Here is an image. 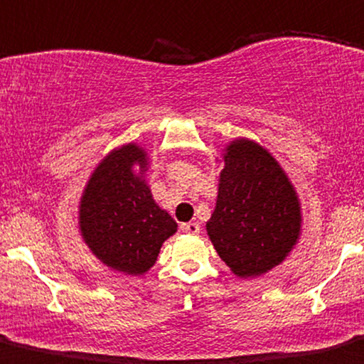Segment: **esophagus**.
<instances>
[{"label": "esophagus", "mask_w": 364, "mask_h": 364, "mask_svg": "<svg viewBox=\"0 0 364 364\" xmlns=\"http://www.w3.org/2000/svg\"><path fill=\"white\" fill-rule=\"evenodd\" d=\"M181 230L183 232H186V233H198L200 232V225L198 223H192V221H190V223H183L181 225Z\"/></svg>", "instance_id": "1"}]
</instances>
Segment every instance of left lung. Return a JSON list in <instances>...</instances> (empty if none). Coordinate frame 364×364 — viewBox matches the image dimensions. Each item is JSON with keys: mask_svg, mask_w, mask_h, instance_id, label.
<instances>
[{"mask_svg": "<svg viewBox=\"0 0 364 364\" xmlns=\"http://www.w3.org/2000/svg\"><path fill=\"white\" fill-rule=\"evenodd\" d=\"M208 235L239 277L277 267L301 230L300 200L277 160L258 143L235 139L225 148L218 200Z\"/></svg>", "mask_w": 364, "mask_h": 364, "instance_id": "left-lung-1", "label": "left lung"}]
</instances>
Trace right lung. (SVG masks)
Masks as SVG:
<instances>
[{"label":"right lung","mask_w":364,"mask_h":364,"mask_svg":"<svg viewBox=\"0 0 364 364\" xmlns=\"http://www.w3.org/2000/svg\"><path fill=\"white\" fill-rule=\"evenodd\" d=\"M146 171L143 148L134 143L117 148L92 172L80 200L78 225L85 244L106 267L127 275L150 270L162 244L178 230L171 214L153 200Z\"/></svg>","instance_id":"obj_1"}]
</instances>
